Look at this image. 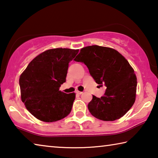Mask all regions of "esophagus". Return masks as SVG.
Segmentation results:
<instances>
[{
	"instance_id": "34e87169",
	"label": "esophagus",
	"mask_w": 158,
	"mask_h": 158,
	"mask_svg": "<svg viewBox=\"0 0 158 158\" xmlns=\"http://www.w3.org/2000/svg\"><path fill=\"white\" fill-rule=\"evenodd\" d=\"M76 93H77V94H78V95H81V94H82L83 92H81V91H79V90H77V91H76Z\"/></svg>"
}]
</instances>
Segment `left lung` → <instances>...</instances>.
Instances as JSON below:
<instances>
[{
	"instance_id": "1",
	"label": "left lung",
	"mask_w": 158,
	"mask_h": 158,
	"mask_svg": "<svg viewBox=\"0 0 158 158\" xmlns=\"http://www.w3.org/2000/svg\"><path fill=\"white\" fill-rule=\"evenodd\" d=\"M74 60L84 63L100 86L106 87L101 98L93 95L88 105L90 113L105 121L119 119L134 105L137 77L124 56L109 47L93 45L82 48Z\"/></svg>"
}]
</instances>
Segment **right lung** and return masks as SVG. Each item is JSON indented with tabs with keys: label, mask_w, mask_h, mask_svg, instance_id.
I'll return each mask as SVG.
<instances>
[{
	"label": "right lung",
	"mask_w": 158,
	"mask_h": 158,
	"mask_svg": "<svg viewBox=\"0 0 158 158\" xmlns=\"http://www.w3.org/2000/svg\"><path fill=\"white\" fill-rule=\"evenodd\" d=\"M79 49L57 48L45 51L28 64L19 78L21 98L36 118L51 123L70 113L75 93L59 90L66 81L69 63Z\"/></svg>",
	"instance_id": "add662e5"
}]
</instances>
